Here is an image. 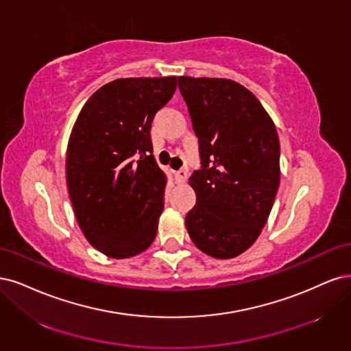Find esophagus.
<instances>
[{
    "mask_svg": "<svg viewBox=\"0 0 351 351\" xmlns=\"http://www.w3.org/2000/svg\"><path fill=\"white\" fill-rule=\"evenodd\" d=\"M186 178H188V173L184 171V169H180V171L175 172V180H176V184H184L185 180H186Z\"/></svg>",
    "mask_w": 351,
    "mask_h": 351,
    "instance_id": "obj_1",
    "label": "esophagus"
}]
</instances>
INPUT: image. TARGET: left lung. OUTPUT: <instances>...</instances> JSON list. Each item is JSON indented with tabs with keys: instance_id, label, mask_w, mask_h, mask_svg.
I'll list each match as a JSON object with an SVG mask.
<instances>
[{
	"instance_id": "left-lung-1",
	"label": "left lung",
	"mask_w": 351,
	"mask_h": 351,
	"mask_svg": "<svg viewBox=\"0 0 351 351\" xmlns=\"http://www.w3.org/2000/svg\"><path fill=\"white\" fill-rule=\"evenodd\" d=\"M198 138L201 167L189 178L197 204L185 224L204 254L245 252L265 226L280 185V141L273 119L242 84L178 77Z\"/></svg>"
}]
</instances>
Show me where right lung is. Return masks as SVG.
<instances>
[{"mask_svg": "<svg viewBox=\"0 0 351 351\" xmlns=\"http://www.w3.org/2000/svg\"><path fill=\"white\" fill-rule=\"evenodd\" d=\"M176 77L118 78L90 96L66 149V186L78 226L97 251L130 258L149 247L163 211L166 175L153 156L154 115Z\"/></svg>", "mask_w": 351, "mask_h": 351, "instance_id": "1", "label": "right lung"}]
</instances>
